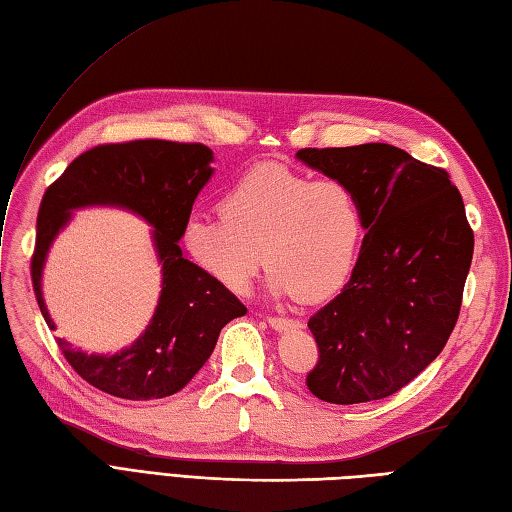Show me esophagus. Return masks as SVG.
I'll list each match as a JSON object with an SVG mask.
<instances>
[{
    "label": "esophagus",
    "instance_id": "obj_1",
    "mask_svg": "<svg viewBox=\"0 0 512 512\" xmlns=\"http://www.w3.org/2000/svg\"><path fill=\"white\" fill-rule=\"evenodd\" d=\"M267 321H269V326H271L273 330H278V332H286V330H299V328H304V326H302V321H295V319H284V317H269Z\"/></svg>",
    "mask_w": 512,
    "mask_h": 512
}]
</instances>
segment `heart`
I'll return each mask as SVG.
<instances>
[{"instance_id": "1", "label": "heart", "mask_w": 512, "mask_h": 512, "mask_svg": "<svg viewBox=\"0 0 512 512\" xmlns=\"http://www.w3.org/2000/svg\"><path fill=\"white\" fill-rule=\"evenodd\" d=\"M363 234V204L350 186L260 165L230 186L221 215L186 219L182 241L197 269L230 293L247 291L265 256L269 291L313 304L350 278Z\"/></svg>"}]
</instances>
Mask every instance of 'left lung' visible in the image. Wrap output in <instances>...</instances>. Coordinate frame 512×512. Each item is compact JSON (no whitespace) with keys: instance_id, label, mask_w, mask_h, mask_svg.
Masks as SVG:
<instances>
[{"instance_id":"8db88e82","label":"left lung","mask_w":512,"mask_h":512,"mask_svg":"<svg viewBox=\"0 0 512 512\" xmlns=\"http://www.w3.org/2000/svg\"><path fill=\"white\" fill-rule=\"evenodd\" d=\"M295 158L350 186L365 213L350 280L308 321L319 363L306 384L330 404L382 400L417 378L456 326L473 256L463 197L447 171L386 143Z\"/></svg>"}]
</instances>
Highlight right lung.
<instances>
[{"label": "right lung", "instance_id": "1", "mask_svg": "<svg viewBox=\"0 0 512 512\" xmlns=\"http://www.w3.org/2000/svg\"><path fill=\"white\" fill-rule=\"evenodd\" d=\"M213 162V149L199 143L149 139L99 145L73 160L43 195L32 284L49 330H56V323L43 297L45 260L76 210L121 208L152 228L160 295L139 339L115 354H89L58 339L69 365L99 391L136 402L178 393L213 354L221 328L247 313L178 245L193 202L213 178Z\"/></svg>", "mask_w": 512, "mask_h": 512}]
</instances>
